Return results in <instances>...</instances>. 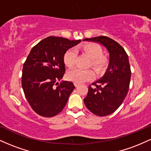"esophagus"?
<instances>
[{"instance_id": "34e87169", "label": "esophagus", "mask_w": 151, "mask_h": 151, "mask_svg": "<svg viewBox=\"0 0 151 151\" xmlns=\"http://www.w3.org/2000/svg\"><path fill=\"white\" fill-rule=\"evenodd\" d=\"M74 86H75L76 87H77V86H79V84H77V83H74Z\"/></svg>"}]
</instances>
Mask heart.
Returning a JSON list of instances; mask_svg holds the SVG:
<instances>
[{
    "mask_svg": "<svg viewBox=\"0 0 151 151\" xmlns=\"http://www.w3.org/2000/svg\"><path fill=\"white\" fill-rule=\"evenodd\" d=\"M81 50L86 53L91 58L89 65L91 66L97 72H102L108 64V60L102 55L103 50L99 45L96 43L90 42L84 45L81 47ZM76 52L74 49H70L66 52L64 55V62L68 67H73L75 64ZM94 76L91 70H81L79 68H74L69 71L67 74V77L69 80L74 83H83L90 80Z\"/></svg>",
    "mask_w": 151,
    "mask_h": 151,
    "instance_id": "heart-1",
    "label": "heart"
}]
</instances>
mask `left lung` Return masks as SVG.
I'll return each instance as SVG.
<instances>
[{
  "instance_id": "obj_1",
  "label": "left lung",
  "mask_w": 151,
  "mask_h": 151,
  "mask_svg": "<svg viewBox=\"0 0 151 151\" xmlns=\"http://www.w3.org/2000/svg\"><path fill=\"white\" fill-rule=\"evenodd\" d=\"M84 41L99 43L109 53V63L104 75L89 86L84 104L91 113L105 116L114 113L124 101L129 89L131 67L125 50L106 36L86 38Z\"/></svg>"
}]
</instances>
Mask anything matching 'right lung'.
Here are the masks:
<instances>
[{"label":"right lung","mask_w":151,"mask_h":151,"mask_svg":"<svg viewBox=\"0 0 151 151\" xmlns=\"http://www.w3.org/2000/svg\"><path fill=\"white\" fill-rule=\"evenodd\" d=\"M80 42L50 36L31 50L22 68V87L29 104L39 115L54 116L65 106L75 86L72 81L56 82L65 74V52Z\"/></svg>","instance_id":"add662e5"}]
</instances>
